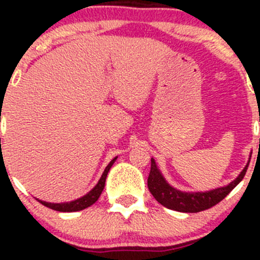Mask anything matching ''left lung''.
<instances>
[{
  "label": "left lung",
  "instance_id": "left-lung-1",
  "mask_svg": "<svg viewBox=\"0 0 260 260\" xmlns=\"http://www.w3.org/2000/svg\"><path fill=\"white\" fill-rule=\"evenodd\" d=\"M249 157H251V154ZM249 162H250V158H249L248 164L244 167L243 171L239 174V176L234 181H232L229 185L212 188L210 191L188 192V191H181L172 187L165 179L164 175L161 174L159 169L157 167L156 161L151 158V171H149L147 185H148L149 192L165 208L180 212L204 211L206 209H210L214 205H216L217 203H220L244 179L246 169L249 166Z\"/></svg>",
  "mask_w": 260,
  "mask_h": 260
}]
</instances>
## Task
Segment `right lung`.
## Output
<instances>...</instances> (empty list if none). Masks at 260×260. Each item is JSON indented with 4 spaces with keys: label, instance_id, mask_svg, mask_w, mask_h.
<instances>
[{
    "label": "right lung",
    "instance_id": "add662e5",
    "mask_svg": "<svg viewBox=\"0 0 260 260\" xmlns=\"http://www.w3.org/2000/svg\"><path fill=\"white\" fill-rule=\"evenodd\" d=\"M115 159H117V157H114V158L112 159L111 162H109L108 166L106 167L104 172H103V174H102V177H101V179H99L98 183H96V185L94 186V187L91 188V190L89 191L88 193H85V195L81 196V198L77 199V200L69 201V203H59V204L46 203V201L39 200V199H36V200H38L40 204H43L44 206H46V208H50V209H52V210L61 211V212L80 211V210H84V209L89 208V206L93 205V204L95 203L96 200H98L99 196H101L102 191H103V188H104V185H106L107 175H108V172H109V170H111V167L113 166Z\"/></svg>",
    "mask_w": 260,
    "mask_h": 260
}]
</instances>
